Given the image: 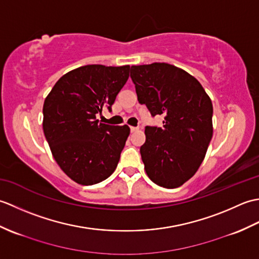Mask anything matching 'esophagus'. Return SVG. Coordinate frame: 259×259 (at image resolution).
Here are the masks:
<instances>
[{"label": "esophagus", "instance_id": "34e87169", "mask_svg": "<svg viewBox=\"0 0 259 259\" xmlns=\"http://www.w3.org/2000/svg\"><path fill=\"white\" fill-rule=\"evenodd\" d=\"M137 130H138V128H137V126H130L131 133H135V131H137Z\"/></svg>", "mask_w": 259, "mask_h": 259}]
</instances>
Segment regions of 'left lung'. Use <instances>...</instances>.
Listing matches in <instances>:
<instances>
[{
    "label": "left lung",
    "instance_id": "1",
    "mask_svg": "<svg viewBox=\"0 0 259 259\" xmlns=\"http://www.w3.org/2000/svg\"><path fill=\"white\" fill-rule=\"evenodd\" d=\"M138 101L152 117L163 114L162 128L147 125L140 147L153 183L177 188L201 164L212 137V103L199 81L168 63L133 65L130 72Z\"/></svg>",
    "mask_w": 259,
    "mask_h": 259
}]
</instances>
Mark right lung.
I'll list each match as a JSON object with an SVG mask.
<instances>
[{"label": "right lung", "instance_id": "add662e5", "mask_svg": "<svg viewBox=\"0 0 259 259\" xmlns=\"http://www.w3.org/2000/svg\"><path fill=\"white\" fill-rule=\"evenodd\" d=\"M129 65L89 64L58 80L43 104V131L52 155L75 183L90 186L112 175L129 126L100 123L129 78Z\"/></svg>", "mask_w": 259, "mask_h": 259}]
</instances>
